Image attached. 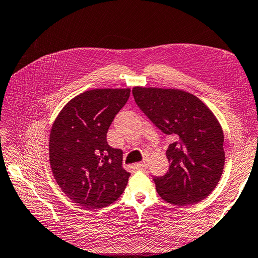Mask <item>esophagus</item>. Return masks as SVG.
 I'll list each match as a JSON object with an SVG mask.
<instances>
[{"label": "esophagus", "mask_w": 258, "mask_h": 258, "mask_svg": "<svg viewBox=\"0 0 258 258\" xmlns=\"http://www.w3.org/2000/svg\"><path fill=\"white\" fill-rule=\"evenodd\" d=\"M136 167H138V168H146L147 167V163L145 161L140 162V163L136 164Z\"/></svg>", "instance_id": "34e87169"}]
</instances>
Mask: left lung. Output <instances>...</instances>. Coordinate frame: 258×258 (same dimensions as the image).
Instances as JSON below:
<instances>
[{"label": "left lung", "mask_w": 258, "mask_h": 258, "mask_svg": "<svg viewBox=\"0 0 258 258\" xmlns=\"http://www.w3.org/2000/svg\"><path fill=\"white\" fill-rule=\"evenodd\" d=\"M132 93L146 116L175 140L166 151L168 172L153 178L158 195L180 206L206 199L225 164L224 134L215 115L199 97L182 90L135 86Z\"/></svg>", "instance_id": "1"}]
</instances>
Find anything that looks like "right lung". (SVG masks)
<instances>
[{
  "label": "right lung",
  "mask_w": 258,
  "mask_h": 258,
  "mask_svg": "<svg viewBox=\"0 0 258 258\" xmlns=\"http://www.w3.org/2000/svg\"><path fill=\"white\" fill-rule=\"evenodd\" d=\"M130 89L90 90L72 98L54 120L50 134V165L59 188L87 210L116 201L130 173L123 152L107 144L106 133Z\"/></svg>",
  "instance_id": "1"
}]
</instances>
